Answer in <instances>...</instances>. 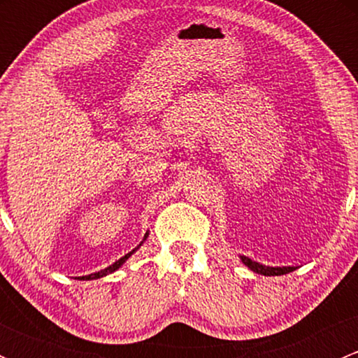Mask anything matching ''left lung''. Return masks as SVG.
I'll list each match as a JSON object with an SVG mask.
<instances>
[{
	"mask_svg": "<svg viewBox=\"0 0 358 358\" xmlns=\"http://www.w3.org/2000/svg\"><path fill=\"white\" fill-rule=\"evenodd\" d=\"M241 259H243V263L248 268H251L256 273H262V275H284V273H289L292 270H296L294 266H265L258 262H252L248 256H241Z\"/></svg>",
	"mask_w": 358,
	"mask_h": 358,
	"instance_id": "1",
	"label": "left lung"
}]
</instances>
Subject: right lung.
Masks as SVG:
<instances>
[{
  "instance_id": "add662e5",
  "label": "right lung",
  "mask_w": 358,
  "mask_h": 358,
  "mask_svg": "<svg viewBox=\"0 0 358 358\" xmlns=\"http://www.w3.org/2000/svg\"><path fill=\"white\" fill-rule=\"evenodd\" d=\"M147 236H149V234H145V237H143V241H145L147 239ZM143 241H142V243H140L138 244V246H136L135 249H133V251H129L128 252V255H124V256H122V258H119L117 259V262H115V263H112V265L110 266H107V268H103V270H100V272H96V273H92V275H86V277H81V279H100V277H106V275H109V273H112V272H115V270H117L119 268V266H121L122 265V263H124L126 262V259H128L129 258V256H131L133 255V252H135L136 251V249H138L140 246H142V244H143Z\"/></svg>"
}]
</instances>
